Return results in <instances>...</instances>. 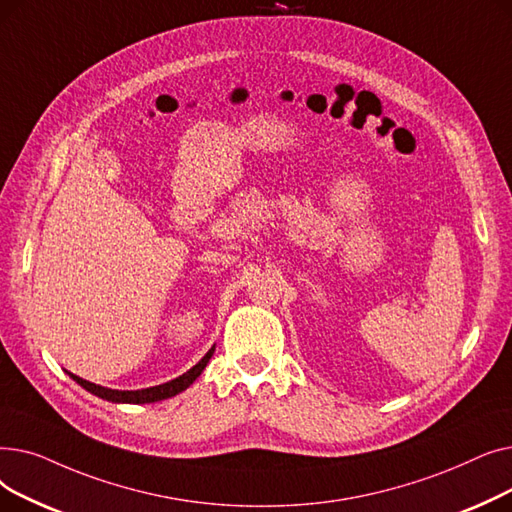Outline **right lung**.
Returning <instances> with one entry per match:
<instances>
[{"mask_svg": "<svg viewBox=\"0 0 512 512\" xmlns=\"http://www.w3.org/2000/svg\"><path fill=\"white\" fill-rule=\"evenodd\" d=\"M214 354V346L206 352V356L196 364V367H191L187 373H183L181 377L173 379V381H166L162 385H154V387H145V389H135V392H123V389H110V387H102V385H95L91 381H85L77 375L68 373L72 379H75L81 387H85L87 392H91L97 398H104L108 402H116V404H150V402H160L166 398H173L177 394H181L183 389H187L193 381H196L202 371L206 369L208 360Z\"/></svg>", "mask_w": 512, "mask_h": 512, "instance_id": "right-lung-1", "label": "right lung"}]
</instances>
